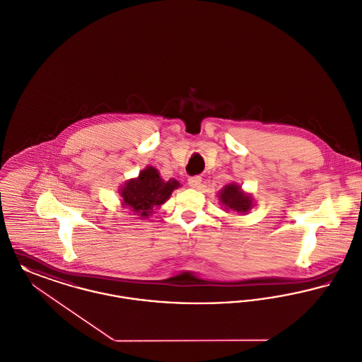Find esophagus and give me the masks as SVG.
Wrapping results in <instances>:
<instances>
[{
    "label": "esophagus",
    "mask_w": 362,
    "mask_h": 362,
    "mask_svg": "<svg viewBox=\"0 0 362 362\" xmlns=\"http://www.w3.org/2000/svg\"><path fill=\"white\" fill-rule=\"evenodd\" d=\"M201 183H202V177L198 176V175L189 177V185L192 186V189H199V187H201Z\"/></svg>",
    "instance_id": "34e87169"
}]
</instances>
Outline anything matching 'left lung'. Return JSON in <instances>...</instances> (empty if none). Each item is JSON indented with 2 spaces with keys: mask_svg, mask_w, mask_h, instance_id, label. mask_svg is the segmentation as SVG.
Masks as SVG:
<instances>
[{
  "mask_svg": "<svg viewBox=\"0 0 362 362\" xmlns=\"http://www.w3.org/2000/svg\"><path fill=\"white\" fill-rule=\"evenodd\" d=\"M220 202L224 205V208L228 211L236 212H247L252 206V198L240 192V187L236 185H228L220 192Z\"/></svg>",
  "mask_w": 362,
  "mask_h": 362,
  "instance_id": "1",
  "label": "left lung"
}]
</instances>
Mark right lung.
<instances>
[{
  "mask_svg": "<svg viewBox=\"0 0 362 362\" xmlns=\"http://www.w3.org/2000/svg\"><path fill=\"white\" fill-rule=\"evenodd\" d=\"M179 187V182L170 179L164 182L158 172L153 167L142 170L136 179L128 180L122 189L124 206H129L132 212L148 217L154 206L164 204L170 194Z\"/></svg>",
  "mask_w": 362,
  "mask_h": 362,
  "instance_id": "1",
  "label": "right lung"
}]
</instances>
